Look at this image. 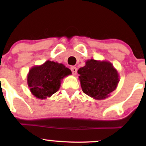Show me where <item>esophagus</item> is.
<instances>
[{
	"mask_svg": "<svg viewBox=\"0 0 146 146\" xmlns=\"http://www.w3.org/2000/svg\"><path fill=\"white\" fill-rule=\"evenodd\" d=\"M71 70L72 73H73V74H74V75L76 74L78 69H77V68L75 67V66H71Z\"/></svg>",
	"mask_w": 146,
	"mask_h": 146,
	"instance_id": "34e87169",
	"label": "esophagus"
}]
</instances>
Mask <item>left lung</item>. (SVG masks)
<instances>
[{"mask_svg":"<svg viewBox=\"0 0 146 146\" xmlns=\"http://www.w3.org/2000/svg\"><path fill=\"white\" fill-rule=\"evenodd\" d=\"M78 73L84 93L96 100L106 98L119 82L118 73L108 62L88 60Z\"/></svg>","mask_w":146,"mask_h":146,"instance_id":"1","label":"left lung"}]
</instances>
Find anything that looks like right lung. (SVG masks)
I'll use <instances>...</instances> for the list:
<instances>
[{"mask_svg":"<svg viewBox=\"0 0 146 146\" xmlns=\"http://www.w3.org/2000/svg\"><path fill=\"white\" fill-rule=\"evenodd\" d=\"M71 73V70L62 64L46 61L44 64L30 70L28 86L37 98L46 99L58 91L62 79Z\"/></svg>","mask_w":146,"mask_h":146,"instance_id":"obj_1","label":"right lung"}]
</instances>
